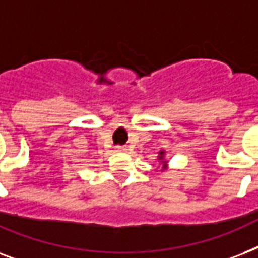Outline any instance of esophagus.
I'll return each instance as SVG.
<instances>
[{
  "mask_svg": "<svg viewBox=\"0 0 258 258\" xmlns=\"http://www.w3.org/2000/svg\"><path fill=\"white\" fill-rule=\"evenodd\" d=\"M115 151H117V152H127V148L126 147H117V148H115Z\"/></svg>",
  "mask_w": 258,
  "mask_h": 258,
  "instance_id": "esophagus-1",
  "label": "esophagus"
}]
</instances>
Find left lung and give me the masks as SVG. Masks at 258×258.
Instances as JSON below:
<instances>
[{"label":"left lung","mask_w":258,"mask_h":258,"mask_svg":"<svg viewBox=\"0 0 258 258\" xmlns=\"http://www.w3.org/2000/svg\"><path fill=\"white\" fill-rule=\"evenodd\" d=\"M167 152L165 149H160L159 151V156H157V161L161 164V171H165L168 169V160H167Z\"/></svg>","instance_id":"8db88e82"}]
</instances>
